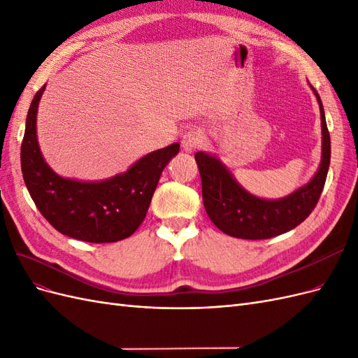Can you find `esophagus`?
I'll use <instances>...</instances> for the list:
<instances>
[{
    "mask_svg": "<svg viewBox=\"0 0 358 358\" xmlns=\"http://www.w3.org/2000/svg\"><path fill=\"white\" fill-rule=\"evenodd\" d=\"M203 142V133L199 128H189L182 137V146L185 150H192Z\"/></svg>",
    "mask_w": 358,
    "mask_h": 358,
    "instance_id": "esophagus-1",
    "label": "esophagus"
}]
</instances>
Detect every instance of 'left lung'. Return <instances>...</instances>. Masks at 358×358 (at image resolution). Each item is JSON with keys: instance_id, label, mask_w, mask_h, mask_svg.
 <instances>
[{"instance_id": "left-lung-1", "label": "left lung", "mask_w": 358, "mask_h": 358, "mask_svg": "<svg viewBox=\"0 0 358 358\" xmlns=\"http://www.w3.org/2000/svg\"><path fill=\"white\" fill-rule=\"evenodd\" d=\"M313 92L317 95L321 112V164L312 180L289 196L278 200L258 199L236 182L218 158L204 152L196 154L204 209L210 221L225 234L248 241L270 239L296 229L315 209L326 183L331 150L322 103L318 92L315 90Z\"/></svg>"}]
</instances>
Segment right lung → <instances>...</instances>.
I'll return each mask as SVG.
<instances>
[{"label": "right lung", "mask_w": 358, "mask_h": 358, "mask_svg": "<svg viewBox=\"0 0 358 358\" xmlns=\"http://www.w3.org/2000/svg\"><path fill=\"white\" fill-rule=\"evenodd\" d=\"M45 86L31 101L20 146V166L31 199L53 229L73 239L91 243L127 239L143 222L161 173L179 152V143L154 150L110 179L61 178L46 164L37 142V109Z\"/></svg>", "instance_id": "add662e5"}]
</instances>
